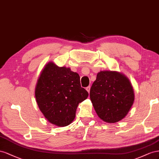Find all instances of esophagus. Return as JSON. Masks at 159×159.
<instances>
[{
  "mask_svg": "<svg viewBox=\"0 0 159 159\" xmlns=\"http://www.w3.org/2000/svg\"><path fill=\"white\" fill-rule=\"evenodd\" d=\"M90 86H89V87H87V88H86V90H87V91H88V93H90Z\"/></svg>",
  "mask_w": 159,
  "mask_h": 159,
  "instance_id": "1",
  "label": "esophagus"
}]
</instances>
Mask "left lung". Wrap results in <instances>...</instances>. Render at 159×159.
I'll list each match as a JSON object with an SVG mask.
<instances>
[{"mask_svg": "<svg viewBox=\"0 0 159 159\" xmlns=\"http://www.w3.org/2000/svg\"><path fill=\"white\" fill-rule=\"evenodd\" d=\"M90 98L98 116L108 123H115L127 115L134 95L125 75L115 71H101L90 88Z\"/></svg>", "mask_w": 159, "mask_h": 159, "instance_id": "left-lung-1", "label": "left lung"}]
</instances>
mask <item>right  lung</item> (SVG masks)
Listing matches in <instances>:
<instances>
[{
    "instance_id": "1",
    "label": "right lung",
    "mask_w": 159,
    "mask_h": 159,
    "mask_svg": "<svg viewBox=\"0 0 159 159\" xmlns=\"http://www.w3.org/2000/svg\"><path fill=\"white\" fill-rule=\"evenodd\" d=\"M89 96L81 87L80 76L69 68L46 65L35 89L37 105L52 124L66 126L75 119L79 104Z\"/></svg>"
}]
</instances>
